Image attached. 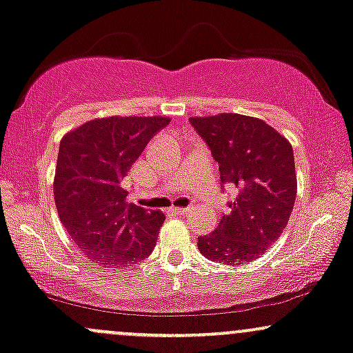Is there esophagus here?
<instances>
[{"label":"esophagus","mask_w":353,"mask_h":353,"mask_svg":"<svg viewBox=\"0 0 353 353\" xmlns=\"http://www.w3.org/2000/svg\"><path fill=\"white\" fill-rule=\"evenodd\" d=\"M172 211L176 212V214H179V216H184V214H188V212H189V208H174Z\"/></svg>","instance_id":"34e87169"}]
</instances>
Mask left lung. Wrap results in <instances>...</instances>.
<instances>
[{
    "mask_svg": "<svg viewBox=\"0 0 353 353\" xmlns=\"http://www.w3.org/2000/svg\"><path fill=\"white\" fill-rule=\"evenodd\" d=\"M219 164L221 188L238 189L211 234L197 248L211 261L246 265L280 238L296 197L292 144L261 119L239 114L189 119Z\"/></svg>",
    "mask_w": 353,
    "mask_h": 353,
    "instance_id": "8db88e82",
    "label": "left lung"
}]
</instances>
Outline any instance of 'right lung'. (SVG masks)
Listing matches in <instances>:
<instances>
[{
	"mask_svg": "<svg viewBox=\"0 0 353 353\" xmlns=\"http://www.w3.org/2000/svg\"><path fill=\"white\" fill-rule=\"evenodd\" d=\"M168 117L88 120L61 139L53 194L61 224L100 265L132 266L152 253L165 216L127 199L123 179Z\"/></svg>",
	"mask_w": 353,
	"mask_h": 353,
	"instance_id": "1",
	"label": "right lung"
}]
</instances>
